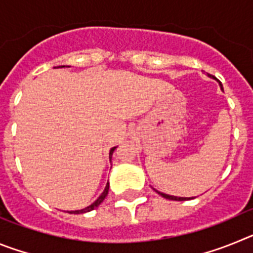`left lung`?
I'll list each match as a JSON object with an SVG mask.
<instances>
[{
  "instance_id": "8db88e82",
  "label": "left lung",
  "mask_w": 253,
  "mask_h": 253,
  "mask_svg": "<svg viewBox=\"0 0 253 253\" xmlns=\"http://www.w3.org/2000/svg\"><path fill=\"white\" fill-rule=\"evenodd\" d=\"M219 86H220V88L223 90L222 84H219ZM156 193L160 194L161 196H163L165 199H169V200H176V202H184V200H190V199H194V198H181V196H173V195H169V194H165V193H161V191H157L156 189H153Z\"/></svg>"
}]
</instances>
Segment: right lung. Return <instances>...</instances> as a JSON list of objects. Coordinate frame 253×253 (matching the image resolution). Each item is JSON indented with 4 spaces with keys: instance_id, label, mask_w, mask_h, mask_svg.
<instances>
[{
    "instance_id": "1",
    "label": "right lung",
    "mask_w": 253,
    "mask_h": 253,
    "mask_svg": "<svg viewBox=\"0 0 253 253\" xmlns=\"http://www.w3.org/2000/svg\"><path fill=\"white\" fill-rule=\"evenodd\" d=\"M63 67H66V66H58L57 68H63ZM67 67H69V66H67ZM115 148H116V147H113V148L110 149V152H109V158H110V161H111V157H113V153H114V151H115ZM107 193H109V182H107L106 186H105V189H104V191H102L101 195H100L99 198L96 199V200L92 203V204L88 205V207H86V208H84V209L71 210V211H68V213L69 214H84V213H87V211H91V210H93V209H95V208H97L100 204H101L102 202H104L105 198H106V196H107Z\"/></svg>"
}]
</instances>
